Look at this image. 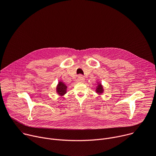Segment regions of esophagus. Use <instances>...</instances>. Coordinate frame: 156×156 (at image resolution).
I'll list each match as a JSON object with an SVG mask.
<instances>
[{
	"label": "esophagus",
	"mask_w": 156,
	"mask_h": 156,
	"mask_svg": "<svg viewBox=\"0 0 156 156\" xmlns=\"http://www.w3.org/2000/svg\"><path fill=\"white\" fill-rule=\"evenodd\" d=\"M76 81H77L78 82H83V81H84V78L82 75H80V76L78 77Z\"/></svg>",
	"instance_id": "esophagus-1"
}]
</instances>
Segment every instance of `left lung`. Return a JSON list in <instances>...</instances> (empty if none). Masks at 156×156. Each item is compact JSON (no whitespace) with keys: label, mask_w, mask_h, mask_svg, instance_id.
<instances>
[{"label":"left lung","mask_w":156,"mask_h":156,"mask_svg":"<svg viewBox=\"0 0 156 156\" xmlns=\"http://www.w3.org/2000/svg\"><path fill=\"white\" fill-rule=\"evenodd\" d=\"M96 93L98 94V95H101L104 93V87L102 86V84H101V83L100 82H98L97 83V86L96 87Z\"/></svg>","instance_id":"obj_1"}]
</instances>
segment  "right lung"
Here are the masks:
<instances>
[{"label":"right lung","instance_id":"right-lung-1","mask_svg":"<svg viewBox=\"0 0 156 156\" xmlns=\"http://www.w3.org/2000/svg\"><path fill=\"white\" fill-rule=\"evenodd\" d=\"M66 92H67V86L63 81H59L56 87L57 94L60 96H63Z\"/></svg>","mask_w":156,"mask_h":156}]
</instances>
